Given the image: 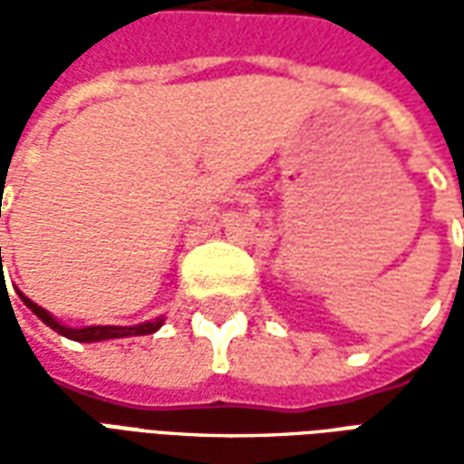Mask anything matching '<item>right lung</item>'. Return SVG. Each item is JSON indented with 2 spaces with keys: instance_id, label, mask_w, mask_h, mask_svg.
Instances as JSON below:
<instances>
[{
  "instance_id": "add662e5",
  "label": "right lung",
  "mask_w": 464,
  "mask_h": 464,
  "mask_svg": "<svg viewBox=\"0 0 464 464\" xmlns=\"http://www.w3.org/2000/svg\"><path fill=\"white\" fill-rule=\"evenodd\" d=\"M0 266H2V248H0ZM19 298L24 301L26 308H32V313H34L36 318L44 323V325H49L52 331H56L59 335H64V338H69V341H76V343H102V341H119V338H131V335H151V333H156L163 325V321L159 318V321L141 323V325H133V328H116V325L66 328V325H62L59 321H54V318H52V315H49L44 308H39V305H34V303L29 301V298H24L22 293H19Z\"/></svg>"
}]
</instances>
